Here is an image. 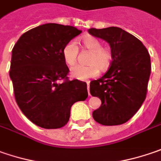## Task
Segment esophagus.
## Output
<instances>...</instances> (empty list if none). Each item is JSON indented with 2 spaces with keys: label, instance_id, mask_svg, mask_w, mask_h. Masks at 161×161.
<instances>
[{
  "label": "esophagus",
  "instance_id": "34e87169",
  "mask_svg": "<svg viewBox=\"0 0 161 161\" xmlns=\"http://www.w3.org/2000/svg\"><path fill=\"white\" fill-rule=\"evenodd\" d=\"M87 91H88V94L90 95V93H89V83L87 82Z\"/></svg>",
  "mask_w": 161,
  "mask_h": 161
}]
</instances>
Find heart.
<instances>
[{
  "label": "heart",
  "mask_w": 161,
  "mask_h": 161,
  "mask_svg": "<svg viewBox=\"0 0 161 161\" xmlns=\"http://www.w3.org/2000/svg\"><path fill=\"white\" fill-rule=\"evenodd\" d=\"M83 46L88 51L92 52L88 64L89 66L76 65L71 67L70 75L71 76L78 80H87L89 78L95 77L99 70H107L113 60V54L107 47H103L102 42L94 37H86L83 39ZM78 54V47L75 41H70L64 47L62 50V56L67 65H74L76 61Z\"/></svg>",
  "instance_id": "b5f03b06"
}]
</instances>
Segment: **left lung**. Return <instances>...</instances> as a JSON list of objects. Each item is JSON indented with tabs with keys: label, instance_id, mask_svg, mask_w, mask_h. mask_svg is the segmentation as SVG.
Segmentation results:
<instances>
[{
	"label": "left lung",
	"instance_id": "obj_1",
	"mask_svg": "<svg viewBox=\"0 0 161 161\" xmlns=\"http://www.w3.org/2000/svg\"><path fill=\"white\" fill-rule=\"evenodd\" d=\"M88 32L105 40L113 54L108 71L90 83L91 94L102 102L93 118L103 125L122 124L136 114L146 98L150 54L141 40L121 28L89 29Z\"/></svg>",
	"mask_w": 161,
	"mask_h": 161
}]
</instances>
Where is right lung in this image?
Here are the masks:
<instances>
[{
    "instance_id": "1",
    "label": "right lung",
    "mask_w": 161,
    "mask_h": 161,
    "mask_svg": "<svg viewBox=\"0 0 161 161\" xmlns=\"http://www.w3.org/2000/svg\"><path fill=\"white\" fill-rule=\"evenodd\" d=\"M81 32L72 26L47 23L25 32L12 48L10 77L17 104L41 128L63 127L71 106L87 98L86 83L67 79L69 69L62 56L64 47Z\"/></svg>"
}]
</instances>
